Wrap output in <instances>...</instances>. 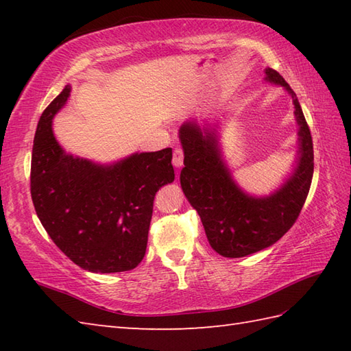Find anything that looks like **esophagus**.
I'll use <instances>...</instances> for the list:
<instances>
[{
  "instance_id": "esophagus-1",
  "label": "esophagus",
  "mask_w": 351,
  "mask_h": 351,
  "mask_svg": "<svg viewBox=\"0 0 351 351\" xmlns=\"http://www.w3.org/2000/svg\"><path fill=\"white\" fill-rule=\"evenodd\" d=\"M171 162H173V166H175L176 169L182 166V162H184V152H182L181 147H176L175 151H173V160H171Z\"/></svg>"
}]
</instances>
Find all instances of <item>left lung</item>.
<instances>
[{
    "label": "left lung",
    "instance_id": "1",
    "mask_svg": "<svg viewBox=\"0 0 351 351\" xmlns=\"http://www.w3.org/2000/svg\"><path fill=\"white\" fill-rule=\"evenodd\" d=\"M264 80L288 92L299 126L294 169L270 195H250L237 184L223 158L220 122L200 125L189 119L180 128L182 191L202 220L210 245L225 258L247 256L280 240L299 217L314 175V146L299 99L274 69L267 68Z\"/></svg>",
    "mask_w": 351,
    "mask_h": 351
}]
</instances>
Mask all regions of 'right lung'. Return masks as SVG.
<instances>
[{
  "instance_id": "obj_1",
  "label": "right lung",
  "mask_w": 351,
  "mask_h": 351,
  "mask_svg": "<svg viewBox=\"0 0 351 351\" xmlns=\"http://www.w3.org/2000/svg\"><path fill=\"white\" fill-rule=\"evenodd\" d=\"M71 86L45 108L32 155V199L42 226L72 263L92 273H119L143 259L154 197L173 182L171 147L136 152L114 162L68 154L52 131V119Z\"/></svg>"
}]
</instances>
